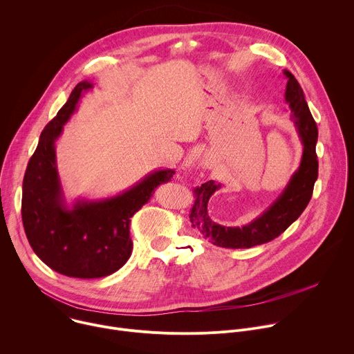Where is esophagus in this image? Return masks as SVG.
Wrapping results in <instances>:
<instances>
[{"label":"esophagus","instance_id":"34e87169","mask_svg":"<svg viewBox=\"0 0 354 354\" xmlns=\"http://www.w3.org/2000/svg\"><path fill=\"white\" fill-rule=\"evenodd\" d=\"M199 166H202L203 169H206V167H209V162L206 160V159H203V160H201V163H199Z\"/></svg>","mask_w":354,"mask_h":354}]
</instances>
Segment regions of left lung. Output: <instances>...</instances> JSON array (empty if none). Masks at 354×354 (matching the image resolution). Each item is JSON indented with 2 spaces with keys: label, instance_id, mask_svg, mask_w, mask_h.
Segmentation results:
<instances>
[{
  "label": "left lung",
  "instance_id": "left-lung-1",
  "mask_svg": "<svg viewBox=\"0 0 354 354\" xmlns=\"http://www.w3.org/2000/svg\"><path fill=\"white\" fill-rule=\"evenodd\" d=\"M283 74L288 80L285 100L292 110V120L303 144L300 166L274 202L257 219L241 227L218 225L207 215V202L215 191L221 188V184L209 180L201 187L194 188L195 201L189 212L191 225L214 245L225 248H251L272 241L299 219L313 196L314 184L318 178V160L315 153L318 128L310 113L300 84L288 69L283 71Z\"/></svg>",
  "mask_w": 354,
  "mask_h": 354
}]
</instances>
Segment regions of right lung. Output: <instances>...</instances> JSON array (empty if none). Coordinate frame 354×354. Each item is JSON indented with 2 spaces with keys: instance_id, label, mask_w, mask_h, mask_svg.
I'll return each mask as SVG.
<instances>
[{
  "instance_id": "right-lung-1",
  "label": "right lung",
  "mask_w": 354,
  "mask_h": 354,
  "mask_svg": "<svg viewBox=\"0 0 354 354\" xmlns=\"http://www.w3.org/2000/svg\"><path fill=\"white\" fill-rule=\"evenodd\" d=\"M92 88L89 81L80 82L44 127L22 185V222L35 254L53 270L80 279L111 274L128 261L132 251L131 218L149 201L155 188L176 173L173 169L153 170L118 195L77 199L73 206L66 205L57 170L55 142L82 95Z\"/></svg>"
}]
</instances>
